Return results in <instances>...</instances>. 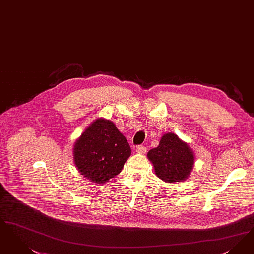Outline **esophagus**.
<instances>
[{
	"mask_svg": "<svg viewBox=\"0 0 254 254\" xmlns=\"http://www.w3.org/2000/svg\"><path fill=\"white\" fill-rule=\"evenodd\" d=\"M136 152L139 153V154H144L146 152V147L143 145H138L136 147Z\"/></svg>",
	"mask_w": 254,
	"mask_h": 254,
	"instance_id": "34e87169",
	"label": "esophagus"
}]
</instances>
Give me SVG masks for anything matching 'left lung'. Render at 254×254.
Masks as SVG:
<instances>
[{"label":"left lung","instance_id":"obj_1","mask_svg":"<svg viewBox=\"0 0 254 254\" xmlns=\"http://www.w3.org/2000/svg\"><path fill=\"white\" fill-rule=\"evenodd\" d=\"M147 158L156 176L169 183L186 181L194 163L193 149L172 132L163 135L159 145L148 151Z\"/></svg>","mask_w":254,"mask_h":254}]
</instances>
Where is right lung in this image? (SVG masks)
Segmentation results:
<instances>
[{
  "label": "right lung",
  "mask_w": 254,
  "mask_h": 254,
  "mask_svg": "<svg viewBox=\"0 0 254 254\" xmlns=\"http://www.w3.org/2000/svg\"><path fill=\"white\" fill-rule=\"evenodd\" d=\"M72 155L81 175L92 183L104 184L122 171L131 149L114 123L98 118L75 141Z\"/></svg>",
  "instance_id": "right-lung-1"
}]
</instances>
